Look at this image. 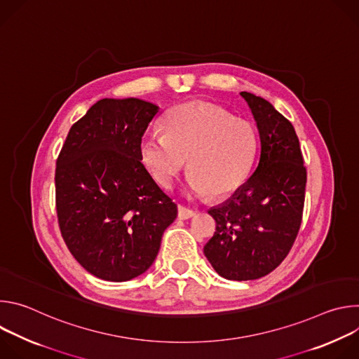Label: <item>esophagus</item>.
Segmentation results:
<instances>
[{
	"instance_id": "esophagus-1",
	"label": "esophagus",
	"mask_w": 359,
	"mask_h": 359,
	"mask_svg": "<svg viewBox=\"0 0 359 359\" xmlns=\"http://www.w3.org/2000/svg\"><path fill=\"white\" fill-rule=\"evenodd\" d=\"M194 215H196V212H194L193 209H189V208L183 206V204H179V208H177V216H179L180 220L191 219Z\"/></svg>"
}]
</instances>
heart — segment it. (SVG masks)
Segmentation results:
<instances>
[{
  "label": "heart",
  "instance_id": "1",
  "mask_svg": "<svg viewBox=\"0 0 359 359\" xmlns=\"http://www.w3.org/2000/svg\"><path fill=\"white\" fill-rule=\"evenodd\" d=\"M163 132L140 142V158L151 177L169 189L189 159V191L220 198L236 191L248 177L257 151V135L243 119L212 104L189 102L173 108Z\"/></svg>",
  "mask_w": 359,
  "mask_h": 359
}]
</instances>
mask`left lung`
Listing matches in <instances>:
<instances>
[{
    "instance_id": "1",
    "label": "left lung",
    "mask_w": 359,
    "mask_h": 359,
    "mask_svg": "<svg viewBox=\"0 0 359 359\" xmlns=\"http://www.w3.org/2000/svg\"><path fill=\"white\" fill-rule=\"evenodd\" d=\"M240 95L257 123L260 158L248 180L209 210L216 231L204 255L222 277L247 281L270 274L290 252L302 220L306 170L291 122L269 100Z\"/></svg>"
}]
</instances>
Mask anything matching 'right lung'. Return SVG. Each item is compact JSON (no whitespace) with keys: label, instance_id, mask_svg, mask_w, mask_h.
<instances>
[{"label":"right lung","instance_id":"1","mask_svg":"<svg viewBox=\"0 0 359 359\" xmlns=\"http://www.w3.org/2000/svg\"><path fill=\"white\" fill-rule=\"evenodd\" d=\"M159 107L100 99L72 125L55 169L61 234L92 276L128 281L155 262L176 203L142 163L140 142Z\"/></svg>","mask_w":359,"mask_h":359}]
</instances>
